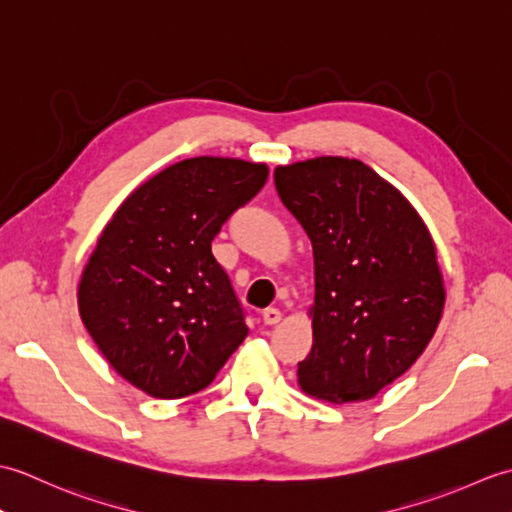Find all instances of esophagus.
<instances>
[{
    "label": "esophagus",
    "mask_w": 512,
    "mask_h": 512,
    "mask_svg": "<svg viewBox=\"0 0 512 512\" xmlns=\"http://www.w3.org/2000/svg\"><path fill=\"white\" fill-rule=\"evenodd\" d=\"M281 321V310L279 308H266L264 310V323L266 325H277Z\"/></svg>",
    "instance_id": "34e87169"
}]
</instances>
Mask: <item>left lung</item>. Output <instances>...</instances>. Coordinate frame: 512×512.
<instances>
[{
	"mask_svg": "<svg viewBox=\"0 0 512 512\" xmlns=\"http://www.w3.org/2000/svg\"><path fill=\"white\" fill-rule=\"evenodd\" d=\"M275 187L314 253V341L299 385L330 402L374 398L416 363L442 317L427 226L405 195L354 158L277 167Z\"/></svg>",
	"mask_w": 512,
	"mask_h": 512,
	"instance_id": "1",
	"label": "left lung"
}]
</instances>
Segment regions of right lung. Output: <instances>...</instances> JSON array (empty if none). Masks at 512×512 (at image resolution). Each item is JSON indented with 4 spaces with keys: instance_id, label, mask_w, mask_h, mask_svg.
Returning <instances> with one entry per match:
<instances>
[{
    "instance_id": "obj_1",
    "label": "right lung",
    "mask_w": 512,
    "mask_h": 512,
    "mask_svg": "<svg viewBox=\"0 0 512 512\" xmlns=\"http://www.w3.org/2000/svg\"><path fill=\"white\" fill-rule=\"evenodd\" d=\"M268 180L237 158H189L121 204L83 270L79 312L127 383L154 398L209 387L248 334L211 242Z\"/></svg>"
}]
</instances>
